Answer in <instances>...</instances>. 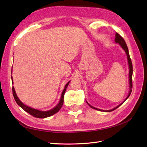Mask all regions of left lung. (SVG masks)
Segmentation results:
<instances>
[{
    "label": "left lung",
    "mask_w": 147,
    "mask_h": 147,
    "mask_svg": "<svg viewBox=\"0 0 147 147\" xmlns=\"http://www.w3.org/2000/svg\"><path fill=\"white\" fill-rule=\"evenodd\" d=\"M116 37H115V42L117 43H119L120 45H121V47H122V49L125 51V53L127 54V59H128V63H129V84H130V91H129V95L128 96H127V98L125 99V100L123 101V102H125L126 100L129 98V96H130V95H131V93L132 92V61H131V57H130V56H129V50H128V47H127V44L125 43V40H124L123 38L121 36L118 34V33H116ZM123 103L120 104V105H118V106L117 107H115L114 109H111V110H108V111H104V110H101V109H97V108H95L93 106H90V105L88 103L87 104L89 105V106L91 107V108H93V109H96V110H98V111H107V112H111V111H113L115 110L116 109H117V108L118 107H120L121 104H122Z\"/></svg>",
    "instance_id": "1"
}]
</instances>
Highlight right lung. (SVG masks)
I'll list each match as a JSON object with an SVG mask.
<instances>
[{
	"label": "right lung",
	"instance_id": "add662e5",
	"mask_svg": "<svg viewBox=\"0 0 147 147\" xmlns=\"http://www.w3.org/2000/svg\"><path fill=\"white\" fill-rule=\"evenodd\" d=\"M11 79L13 81V79H12V77H11ZM70 81H69L67 84L65 85L64 90L63 91V93H62V95L61 96V99H60V101L59 102V104H58L57 106L55 107L53 109H51V110H49L48 111H39L38 109H33V108H31L30 107H28L26 106V105H24L22 102L20 100L18 99L17 95H16V92L15 91V89H14V87H12V91H13V96H14V98H15V101L17 104L20 107H22V109H23L25 111H26L27 113H28L29 114H30V115H32V117H36V118H47V117H51V116L53 115L54 114H56V113H57L60 110L63 104V102H64V95H65V93L66 91V89L67 88V86L69 84V83H70ZM13 83V82H12Z\"/></svg>",
	"mask_w": 147,
	"mask_h": 147
}]
</instances>
